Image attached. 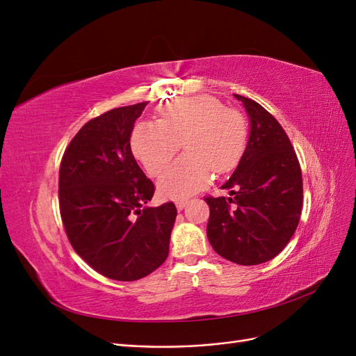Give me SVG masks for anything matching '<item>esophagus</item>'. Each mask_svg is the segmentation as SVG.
<instances>
[{"label":"esophagus","mask_w":356,"mask_h":356,"mask_svg":"<svg viewBox=\"0 0 356 356\" xmlns=\"http://www.w3.org/2000/svg\"><path fill=\"white\" fill-rule=\"evenodd\" d=\"M187 203H188V199H178V200L175 202V207H177L178 211H182V209H184V208L187 207Z\"/></svg>","instance_id":"esophagus-1"}]
</instances>
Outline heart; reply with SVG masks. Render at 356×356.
Masks as SVG:
<instances>
[{
    "instance_id": "obj_1",
    "label": "heart",
    "mask_w": 356,
    "mask_h": 356,
    "mask_svg": "<svg viewBox=\"0 0 356 356\" xmlns=\"http://www.w3.org/2000/svg\"><path fill=\"white\" fill-rule=\"evenodd\" d=\"M159 122H139L131 135V148L148 174L157 175L184 144L186 154L159 178L165 197H184L208 184L215 172H227L246 144L242 114L225 108L213 96L195 95L160 108Z\"/></svg>"
}]
</instances>
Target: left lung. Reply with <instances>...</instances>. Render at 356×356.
<instances>
[{"mask_svg": "<svg viewBox=\"0 0 356 356\" xmlns=\"http://www.w3.org/2000/svg\"><path fill=\"white\" fill-rule=\"evenodd\" d=\"M250 117V138L229 181L233 197H207V234L213 251L241 266H255L281 252L297 229L303 179L289 138L260 104L234 95Z\"/></svg>", "mask_w": 356, "mask_h": 356, "instance_id": "8db88e82", "label": "left lung"}]
</instances>
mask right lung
<instances>
[{
  "label": "right lung",
  "instance_id": "right-lung-1",
  "mask_svg": "<svg viewBox=\"0 0 356 356\" xmlns=\"http://www.w3.org/2000/svg\"><path fill=\"white\" fill-rule=\"evenodd\" d=\"M148 102L92 118L72 138L59 169V208L83 260L114 281H136L165 263L177 218L172 202L149 208L154 186L131 149Z\"/></svg>",
  "mask_w": 356,
  "mask_h": 356
}]
</instances>
